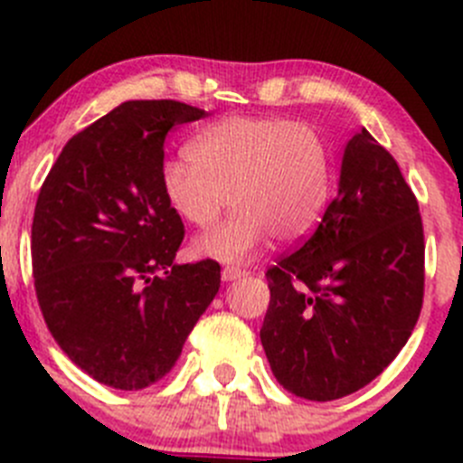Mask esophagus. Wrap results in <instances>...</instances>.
<instances>
[{
	"label": "esophagus",
	"mask_w": 463,
	"mask_h": 463,
	"mask_svg": "<svg viewBox=\"0 0 463 463\" xmlns=\"http://www.w3.org/2000/svg\"><path fill=\"white\" fill-rule=\"evenodd\" d=\"M244 274H246V271L241 269V267H235V265H228V267H223V269H222V279L226 280V283L241 279Z\"/></svg>",
	"instance_id": "obj_1"
}]
</instances>
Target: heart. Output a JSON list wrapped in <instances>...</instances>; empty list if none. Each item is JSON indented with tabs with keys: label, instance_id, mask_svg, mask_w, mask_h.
<instances>
[{
	"label": "heart",
	"instance_id": "1",
	"mask_svg": "<svg viewBox=\"0 0 463 463\" xmlns=\"http://www.w3.org/2000/svg\"><path fill=\"white\" fill-rule=\"evenodd\" d=\"M192 157L162 166L173 212L207 231L232 205L237 212L196 241L198 256L244 262L265 244L304 240L315 231L334 192V157L308 123L269 116H228L189 144Z\"/></svg>",
	"mask_w": 463,
	"mask_h": 463
}]
</instances>
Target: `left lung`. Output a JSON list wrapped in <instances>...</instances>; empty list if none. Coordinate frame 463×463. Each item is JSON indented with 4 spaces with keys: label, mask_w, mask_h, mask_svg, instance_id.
I'll return each instance as SVG.
<instances>
[{
    "label": "left lung",
    "mask_w": 463,
    "mask_h": 463,
    "mask_svg": "<svg viewBox=\"0 0 463 463\" xmlns=\"http://www.w3.org/2000/svg\"><path fill=\"white\" fill-rule=\"evenodd\" d=\"M265 276L260 340L292 395H352L407 345L425 295V232L416 194L368 129L345 146L338 194L313 235Z\"/></svg>",
    "instance_id": "8db88e82"
}]
</instances>
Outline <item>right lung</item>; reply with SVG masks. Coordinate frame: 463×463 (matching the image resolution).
<instances>
[{"instance_id": "1", "label": "right lung", "mask_w": 463, "mask_h": 463, "mask_svg": "<svg viewBox=\"0 0 463 463\" xmlns=\"http://www.w3.org/2000/svg\"><path fill=\"white\" fill-rule=\"evenodd\" d=\"M205 116L175 100L123 102L63 146L38 194V306L68 358L109 388L166 377L222 285L219 262H173L184 223L162 189L168 129Z\"/></svg>"}]
</instances>
